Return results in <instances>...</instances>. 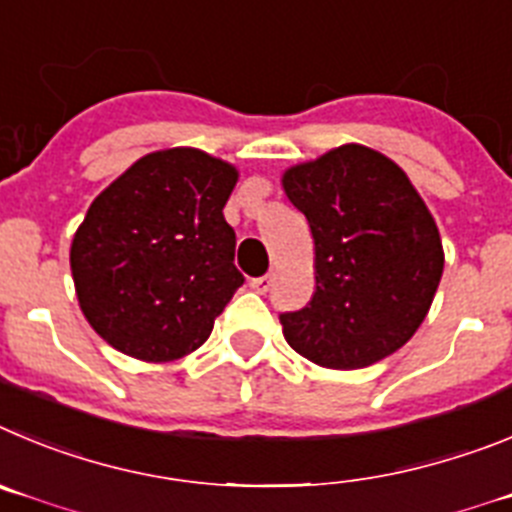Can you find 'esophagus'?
I'll use <instances>...</instances> for the list:
<instances>
[{
	"mask_svg": "<svg viewBox=\"0 0 512 512\" xmlns=\"http://www.w3.org/2000/svg\"><path fill=\"white\" fill-rule=\"evenodd\" d=\"M250 285L255 293H267V290L273 288V275H260V278H252Z\"/></svg>",
	"mask_w": 512,
	"mask_h": 512,
	"instance_id": "esophagus-1",
	"label": "esophagus"
}]
</instances>
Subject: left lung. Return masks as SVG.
<instances>
[{
	"label": "left lung",
	"instance_id": "left-lung-1",
	"mask_svg": "<svg viewBox=\"0 0 512 512\" xmlns=\"http://www.w3.org/2000/svg\"><path fill=\"white\" fill-rule=\"evenodd\" d=\"M283 188L316 247V293L280 313L285 342L331 370L398 352L444 273L439 229L408 176L370 147L342 145L285 170Z\"/></svg>",
	"mask_w": 512,
	"mask_h": 512
}]
</instances>
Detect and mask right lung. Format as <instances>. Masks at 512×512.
I'll return each mask as SVG.
<instances>
[{
  "label": "right lung",
  "instance_id": "add662e5",
  "mask_svg": "<svg viewBox=\"0 0 512 512\" xmlns=\"http://www.w3.org/2000/svg\"><path fill=\"white\" fill-rule=\"evenodd\" d=\"M237 170L173 147L101 191L71 245L81 311L104 342L145 362L199 349L245 275L224 204Z\"/></svg>",
  "mask_w": 512,
  "mask_h": 512
}]
</instances>
